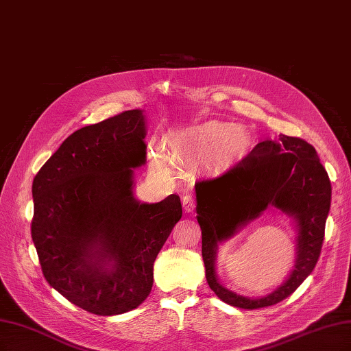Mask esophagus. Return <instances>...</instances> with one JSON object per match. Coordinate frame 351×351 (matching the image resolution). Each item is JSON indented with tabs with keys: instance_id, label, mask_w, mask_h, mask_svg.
Listing matches in <instances>:
<instances>
[{
	"instance_id": "34e87169",
	"label": "esophagus",
	"mask_w": 351,
	"mask_h": 351,
	"mask_svg": "<svg viewBox=\"0 0 351 351\" xmlns=\"http://www.w3.org/2000/svg\"><path fill=\"white\" fill-rule=\"evenodd\" d=\"M182 202H183V208H184L186 212H193V209H195V199H193L192 195H189V193L184 195L182 197Z\"/></svg>"
}]
</instances>
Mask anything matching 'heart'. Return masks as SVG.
Listing matches in <instances>:
<instances>
[{
	"label": "heart",
	"mask_w": 351,
	"mask_h": 351,
	"mask_svg": "<svg viewBox=\"0 0 351 351\" xmlns=\"http://www.w3.org/2000/svg\"><path fill=\"white\" fill-rule=\"evenodd\" d=\"M177 154L195 159H212L228 167L247 156L253 149V136L243 125L224 121H209L193 127L174 141ZM152 161L156 167L168 165V156L161 146H154Z\"/></svg>",
	"instance_id": "heart-1"
}]
</instances>
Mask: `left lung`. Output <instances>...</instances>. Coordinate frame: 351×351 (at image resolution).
I'll return each instance as SVG.
<instances>
[{"instance_id":"obj_1","label":"left lung","mask_w":351,"mask_h":351,"mask_svg":"<svg viewBox=\"0 0 351 351\" xmlns=\"http://www.w3.org/2000/svg\"><path fill=\"white\" fill-rule=\"evenodd\" d=\"M195 190L206 281L222 302L250 311L272 306L294 293L312 274L324 243L331 182L311 143L285 134H280L278 141L261 142L226 174L197 182ZM268 206L293 219L298 256L289 278L277 291L250 300L219 282L216 253L221 242L258 217Z\"/></svg>"}]
</instances>
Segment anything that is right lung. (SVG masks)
<instances>
[{
	"instance_id": "add662e5",
	"label": "right lung",
	"mask_w": 351,
	"mask_h": 351,
	"mask_svg": "<svg viewBox=\"0 0 351 351\" xmlns=\"http://www.w3.org/2000/svg\"><path fill=\"white\" fill-rule=\"evenodd\" d=\"M142 110L74 132L32 184V240L48 284L86 312H130L149 295L154 262L182 218V202L134 197L146 162Z\"/></svg>"
}]
</instances>
